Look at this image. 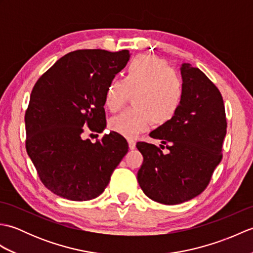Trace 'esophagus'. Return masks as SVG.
Masks as SVG:
<instances>
[{
  "label": "esophagus",
  "instance_id": "obj_1",
  "mask_svg": "<svg viewBox=\"0 0 253 253\" xmlns=\"http://www.w3.org/2000/svg\"><path fill=\"white\" fill-rule=\"evenodd\" d=\"M128 144H129V149L133 150L136 148V141L133 139H128Z\"/></svg>",
  "mask_w": 253,
  "mask_h": 253
}]
</instances>
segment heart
Returning <instances> with one entry per match:
<instances>
[{
	"instance_id": "heart-1",
	"label": "heart",
	"mask_w": 253,
	"mask_h": 253,
	"mask_svg": "<svg viewBox=\"0 0 253 253\" xmlns=\"http://www.w3.org/2000/svg\"><path fill=\"white\" fill-rule=\"evenodd\" d=\"M133 95V109L114 116L112 130L131 138L153 123L161 127L174 120L185 96L180 75L164 60L153 55H139L128 64L125 80L113 78L104 92V104L111 112L121 110Z\"/></svg>"
}]
</instances>
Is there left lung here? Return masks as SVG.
I'll return each instance as SVG.
<instances>
[{"label": "left lung", "instance_id": "left-lung-1", "mask_svg": "<svg viewBox=\"0 0 253 253\" xmlns=\"http://www.w3.org/2000/svg\"><path fill=\"white\" fill-rule=\"evenodd\" d=\"M180 71L185 85L180 109L173 121L150 133L166 144L169 153L151 143L136 144L143 157L139 185L163 204L182 203L206 189L223 158L226 136L224 101L216 85L190 64H182Z\"/></svg>", "mask_w": 253, "mask_h": 253}]
</instances>
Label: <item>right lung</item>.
Here are the masks:
<instances>
[{"label": "right lung", "mask_w": 253, "mask_h": 253, "mask_svg": "<svg viewBox=\"0 0 253 253\" xmlns=\"http://www.w3.org/2000/svg\"><path fill=\"white\" fill-rule=\"evenodd\" d=\"M129 51L67 53L38 79L26 110V150L39 178L54 195L73 201L100 196L128 152L126 139L110 131L95 143L88 127L106 126L104 92L126 66Z\"/></svg>", "instance_id": "1"}]
</instances>
